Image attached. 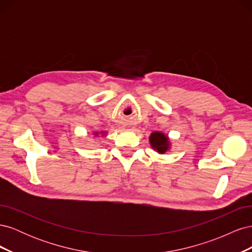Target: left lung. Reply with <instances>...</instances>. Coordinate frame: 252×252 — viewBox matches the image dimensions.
<instances>
[{"label": "left lung", "instance_id": "1", "mask_svg": "<svg viewBox=\"0 0 252 252\" xmlns=\"http://www.w3.org/2000/svg\"><path fill=\"white\" fill-rule=\"evenodd\" d=\"M150 144L155 149H157L159 154H164V152L168 149V139L161 132H152L150 135Z\"/></svg>", "mask_w": 252, "mask_h": 252}]
</instances>
